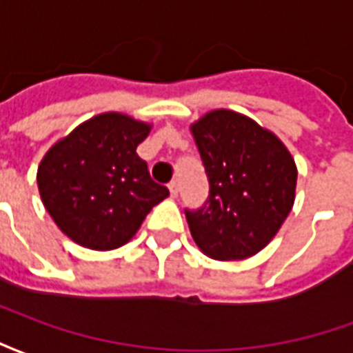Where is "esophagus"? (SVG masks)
<instances>
[{
    "label": "esophagus",
    "instance_id": "34e87169",
    "mask_svg": "<svg viewBox=\"0 0 353 353\" xmlns=\"http://www.w3.org/2000/svg\"><path fill=\"white\" fill-rule=\"evenodd\" d=\"M168 189H170V194H172V199H176L177 192H179V183H177V181H172V183L168 185Z\"/></svg>",
    "mask_w": 353,
    "mask_h": 353
}]
</instances>
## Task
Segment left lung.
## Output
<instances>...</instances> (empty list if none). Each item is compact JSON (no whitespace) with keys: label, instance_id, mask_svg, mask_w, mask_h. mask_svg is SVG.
<instances>
[{"label":"left lung","instance_id":"obj_1","mask_svg":"<svg viewBox=\"0 0 353 353\" xmlns=\"http://www.w3.org/2000/svg\"><path fill=\"white\" fill-rule=\"evenodd\" d=\"M192 136L210 183L204 206L185 208L192 240L212 259L252 257L293 208L295 161L274 134L229 109L202 117Z\"/></svg>","mask_w":353,"mask_h":353}]
</instances>
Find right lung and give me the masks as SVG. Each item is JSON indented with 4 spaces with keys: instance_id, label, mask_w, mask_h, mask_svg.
Masks as SVG:
<instances>
[{
    "instance_id": "right-lung-1",
    "label": "right lung",
    "mask_w": 353,
    "mask_h": 353,
    "mask_svg": "<svg viewBox=\"0 0 353 353\" xmlns=\"http://www.w3.org/2000/svg\"><path fill=\"white\" fill-rule=\"evenodd\" d=\"M149 124L121 113L83 123L45 154L37 187L47 212L73 242L108 252L126 244L151 208L170 194L136 147Z\"/></svg>"
}]
</instances>
